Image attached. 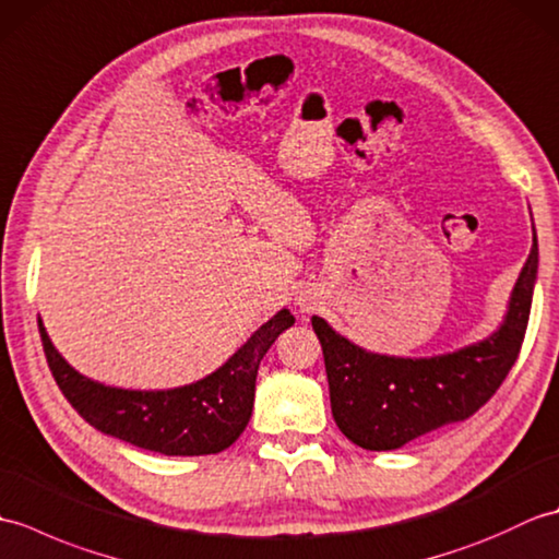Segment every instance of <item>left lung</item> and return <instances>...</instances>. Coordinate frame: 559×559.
Here are the masks:
<instances>
[{
    "instance_id": "left-lung-1",
    "label": "left lung",
    "mask_w": 559,
    "mask_h": 559,
    "mask_svg": "<svg viewBox=\"0 0 559 559\" xmlns=\"http://www.w3.org/2000/svg\"><path fill=\"white\" fill-rule=\"evenodd\" d=\"M536 273L538 242L533 230L531 252L500 331L437 358L411 360L367 353L338 336L322 317H312L338 430L362 449L389 451L480 411L519 358Z\"/></svg>"
}]
</instances>
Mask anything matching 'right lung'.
Returning <instances> with one entry per match:
<instances>
[{"instance_id":"1","label":"right lung","mask_w":559,"mask_h":559,"mask_svg":"<svg viewBox=\"0 0 559 559\" xmlns=\"http://www.w3.org/2000/svg\"><path fill=\"white\" fill-rule=\"evenodd\" d=\"M293 324L295 317L281 310L228 362L197 384L170 391H129L79 374L55 350L38 319L47 365L81 418L105 435L165 456L218 454L242 435L252 418L259 362L281 331Z\"/></svg>"}]
</instances>
